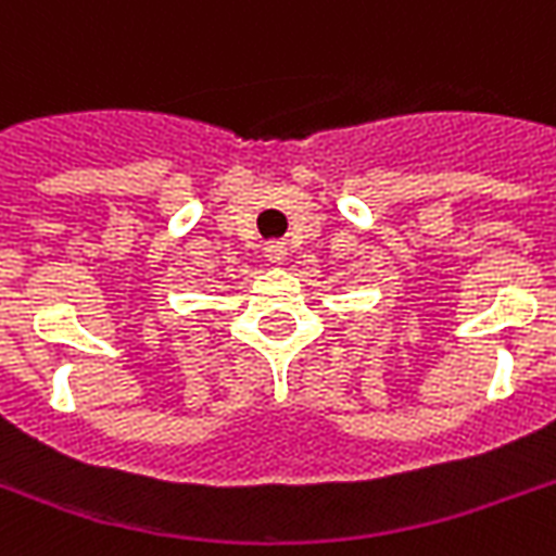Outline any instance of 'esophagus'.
<instances>
[{
    "mask_svg": "<svg viewBox=\"0 0 556 556\" xmlns=\"http://www.w3.org/2000/svg\"><path fill=\"white\" fill-rule=\"evenodd\" d=\"M265 256H268L270 262H286L288 260L286 242H268V244H265Z\"/></svg>",
    "mask_w": 556,
    "mask_h": 556,
    "instance_id": "34e87169",
    "label": "esophagus"
}]
</instances>
